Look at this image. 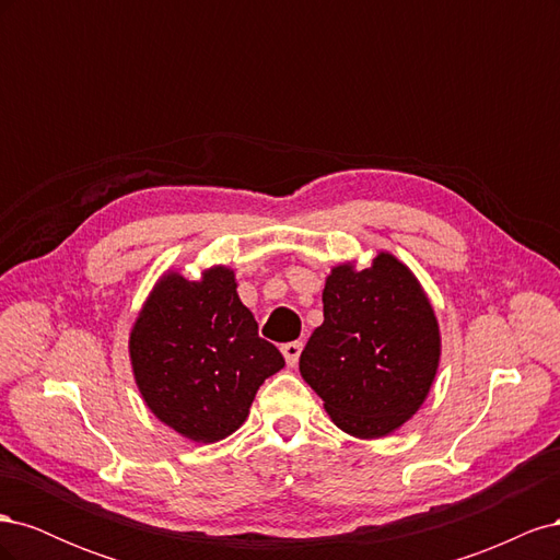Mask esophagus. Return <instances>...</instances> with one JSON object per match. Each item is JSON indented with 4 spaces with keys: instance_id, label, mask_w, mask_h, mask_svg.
Here are the masks:
<instances>
[{
    "instance_id": "esophagus-1",
    "label": "esophagus",
    "mask_w": 560,
    "mask_h": 560,
    "mask_svg": "<svg viewBox=\"0 0 560 560\" xmlns=\"http://www.w3.org/2000/svg\"><path fill=\"white\" fill-rule=\"evenodd\" d=\"M301 350H303V343H301V341H292V343H284V346H282V354H284V360H287V364H290V366H294V364L299 362V354H301Z\"/></svg>"
}]
</instances>
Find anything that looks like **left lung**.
<instances>
[{"label": "left lung", "instance_id": "8db88e82", "mask_svg": "<svg viewBox=\"0 0 560 560\" xmlns=\"http://www.w3.org/2000/svg\"><path fill=\"white\" fill-rule=\"evenodd\" d=\"M325 322L301 352V376L338 428L378 439L425 401L442 338L413 273L381 252L369 268L336 266L327 278Z\"/></svg>", "mask_w": 560, "mask_h": 560}]
</instances>
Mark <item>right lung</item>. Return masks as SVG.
<instances>
[{"instance_id":"obj_1","label":"right lung","mask_w":560,"mask_h":560,"mask_svg":"<svg viewBox=\"0 0 560 560\" xmlns=\"http://www.w3.org/2000/svg\"><path fill=\"white\" fill-rule=\"evenodd\" d=\"M130 362L151 413L200 444L238 430L259 385L284 366L224 266L198 282L161 278L130 331Z\"/></svg>"}]
</instances>
